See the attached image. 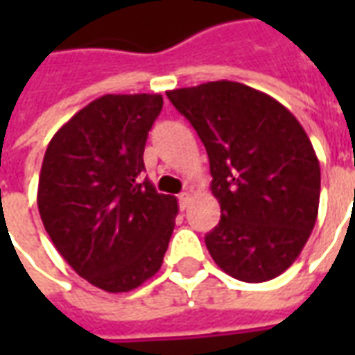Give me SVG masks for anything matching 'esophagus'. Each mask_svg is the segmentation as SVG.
Wrapping results in <instances>:
<instances>
[{
    "label": "esophagus",
    "mask_w": 355,
    "mask_h": 355,
    "mask_svg": "<svg viewBox=\"0 0 355 355\" xmlns=\"http://www.w3.org/2000/svg\"><path fill=\"white\" fill-rule=\"evenodd\" d=\"M188 203H190V192H182L178 196V205H180V209H186Z\"/></svg>",
    "instance_id": "34e87169"
}]
</instances>
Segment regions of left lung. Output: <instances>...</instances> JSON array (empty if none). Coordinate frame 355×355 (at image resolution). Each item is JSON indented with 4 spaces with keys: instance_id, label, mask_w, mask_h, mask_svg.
Masks as SVG:
<instances>
[{
    "instance_id": "1",
    "label": "left lung",
    "mask_w": 355,
    "mask_h": 355,
    "mask_svg": "<svg viewBox=\"0 0 355 355\" xmlns=\"http://www.w3.org/2000/svg\"><path fill=\"white\" fill-rule=\"evenodd\" d=\"M207 150L220 223L205 236L213 261L262 283L297 261L313 230L321 173L308 135L283 104L238 81L167 91Z\"/></svg>"
}]
</instances>
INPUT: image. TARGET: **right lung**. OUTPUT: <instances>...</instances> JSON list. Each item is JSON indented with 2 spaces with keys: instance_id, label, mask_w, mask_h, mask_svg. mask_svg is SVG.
I'll return each instance as SVG.
<instances>
[{
  "instance_id": "1",
  "label": "right lung",
  "mask_w": 355,
  "mask_h": 355,
  "mask_svg": "<svg viewBox=\"0 0 355 355\" xmlns=\"http://www.w3.org/2000/svg\"><path fill=\"white\" fill-rule=\"evenodd\" d=\"M162 94H104L64 123L43 157L37 209L51 241L94 287L127 293L162 268L178 213L144 171Z\"/></svg>"
}]
</instances>
